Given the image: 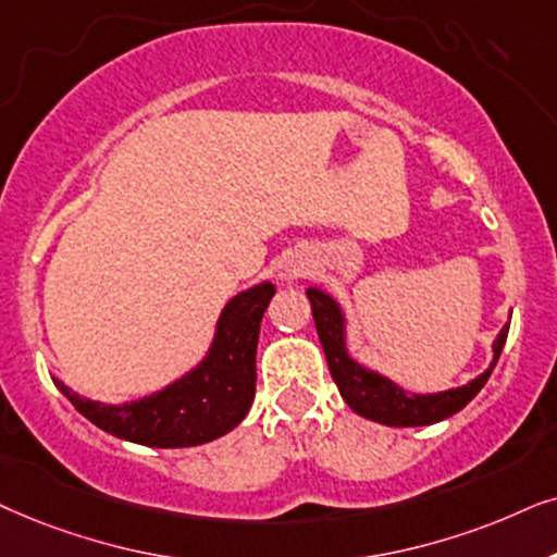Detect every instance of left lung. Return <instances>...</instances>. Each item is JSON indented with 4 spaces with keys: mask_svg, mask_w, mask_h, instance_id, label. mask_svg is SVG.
I'll list each match as a JSON object with an SVG mask.
<instances>
[{
    "mask_svg": "<svg viewBox=\"0 0 557 557\" xmlns=\"http://www.w3.org/2000/svg\"><path fill=\"white\" fill-rule=\"evenodd\" d=\"M308 300L313 308L318 338L325 351V361H329L331 376L336 382L341 397L346 399V405L351 407L361 418L382 422V425L392 428H418V425H433L463 410L473 397L479 395L488 376H492L496 361L507 341L509 323L499 331V336L494 338V361L488 364L484 374H479L476 380L456 389L435 392V395H410V392L397 387L395 382L382 376L380 372L361 367L359 361H354L346 351V318L344 310L329 293L318 290V287H308Z\"/></svg>",
    "mask_w": 557,
    "mask_h": 557,
    "instance_id": "obj_1",
    "label": "left lung"
}]
</instances>
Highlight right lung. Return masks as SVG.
I'll list each match as a JSON object with an SVG mask.
<instances>
[{"instance_id":"obj_1","label":"right lung","mask_w":557,"mask_h":557,"mask_svg":"<svg viewBox=\"0 0 557 557\" xmlns=\"http://www.w3.org/2000/svg\"><path fill=\"white\" fill-rule=\"evenodd\" d=\"M274 295L259 283L234 295L221 310L206 359L150 397L103 405L53 380L76 410L122 441L150 448H190L216 441L247 418L257 387L259 323Z\"/></svg>"}]
</instances>
